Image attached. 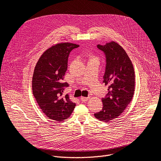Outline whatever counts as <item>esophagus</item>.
I'll list each match as a JSON object with an SVG mask.
<instances>
[{"instance_id": "1", "label": "esophagus", "mask_w": 161, "mask_h": 161, "mask_svg": "<svg viewBox=\"0 0 161 161\" xmlns=\"http://www.w3.org/2000/svg\"><path fill=\"white\" fill-rule=\"evenodd\" d=\"M89 98H90V97H81L80 99L82 101H87Z\"/></svg>"}]
</instances>
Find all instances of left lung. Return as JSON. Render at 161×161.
I'll return each instance as SVG.
<instances>
[{"mask_svg": "<svg viewBox=\"0 0 161 161\" xmlns=\"http://www.w3.org/2000/svg\"><path fill=\"white\" fill-rule=\"evenodd\" d=\"M97 47L106 57L103 82L108 85V93L102 99V110L94 116L106 122L119 117L130 103L134 93L135 75L131 60L118 43L111 41Z\"/></svg>", "mask_w": 161, "mask_h": 161, "instance_id": "obj_1", "label": "left lung"}]
</instances>
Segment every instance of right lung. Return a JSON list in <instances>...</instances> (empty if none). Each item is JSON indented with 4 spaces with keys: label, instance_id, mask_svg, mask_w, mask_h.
Wrapping results in <instances>:
<instances>
[{
    "label": "right lung",
    "instance_id": "1",
    "mask_svg": "<svg viewBox=\"0 0 161 161\" xmlns=\"http://www.w3.org/2000/svg\"><path fill=\"white\" fill-rule=\"evenodd\" d=\"M80 46L73 43L57 44L46 50L39 58L32 77L33 95L42 112L49 119L61 122L69 117L76 104L68 94L63 95L64 83L70 52Z\"/></svg>",
    "mask_w": 161,
    "mask_h": 161
}]
</instances>
